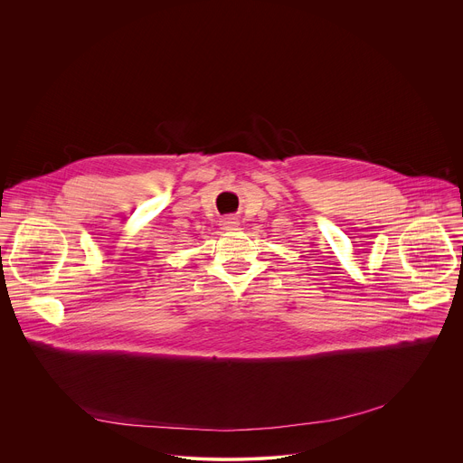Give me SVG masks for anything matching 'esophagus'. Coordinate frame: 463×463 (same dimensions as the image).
<instances>
[{
	"mask_svg": "<svg viewBox=\"0 0 463 463\" xmlns=\"http://www.w3.org/2000/svg\"><path fill=\"white\" fill-rule=\"evenodd\" d=\"M236 227H238V220L236 218H223L222 220V229L231 231V229H236Z\"/></svg>",
	"mask_w": 463,
	"mask_h": 463,
	"instance_id": "obj_1",
	"label": "esophagus"
}]
</instances>
